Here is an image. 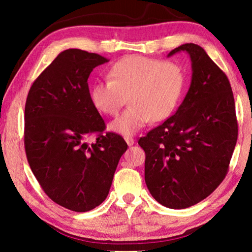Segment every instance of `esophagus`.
Returning <instances> with one entry per match:
<instances>
[{
  "mask_svg": "<svg viewBox=\"0 0 252 252\" xmlns=\"http://www.w3.org/2000/svg\"><path fill=\"white\" fill-rule=\"evenodd\" d=\"M125 140H126V142L127 143V146H133V144H134V139L132 138V136H126Z\"/></svg>",
  "mask_w": 252,
  "mask_h": 252,
  "instance_id": "34e87169",
  "label": "esophagus"
}]
</instances>
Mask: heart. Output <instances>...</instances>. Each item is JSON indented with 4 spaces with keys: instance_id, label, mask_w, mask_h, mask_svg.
Wrapping results in <instances>:
<instances>
[{
    "instance_id": "heart-1",
    "label": "heart",
    "mask_w": 252,
    "mask_h": 252,
    "mask_svg": "<svg viewBox=\"0 0 252 252\" xmlns=\"http://www.w3.org/2000/svg\"><path fill=\"white\" fill-rule=\"evenodd\" d=\"M108 80L92 85L90 99L94 108L113 117L126 103L125 112L109 125L122 135H132L151 121L169 118L180 101L186 84L183 67L174 61L130 55L114 63Z\"/></svg>"
}]
</instances>
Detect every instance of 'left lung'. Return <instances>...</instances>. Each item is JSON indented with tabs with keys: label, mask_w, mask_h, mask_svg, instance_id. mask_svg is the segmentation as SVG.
<instances>
[{
	"label": "left lung",
	"mask_w": 252,
	"mask_h": 252,
	"mask_svg": "<svg viewBox=\"0 0 252 252\" xmlns=\"http://www.w3.org/2000/svg\"><path fill=\"white\" fill-rule=\"evenodd\" d=\"M192 79L177 112L139 139L146 152L144 179L158 202L185 209L202 201L227 176L237 143L231 85L201 46L186 43Z\"/></svg>",
	"instance_id": "left-lung-1"
}]
</instances>
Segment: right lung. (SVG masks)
Here are the masks:
<instances>
[{"label":"right lung","instance_id":"add662e5","mask_svg":"<svg viewBox=\"0 0 252 252\" xmlns=\"http://www.w3.org/2000/svg\"><path fill=\"white\" fill-rule=\"evenodd\" d=\"M109 60L69 49L34 81L24 111V147L32 172L46 195L75 212L90 211L108 197L119 160L127 149L105 130L90 99L88 79ZM96 133L97 142H85Z\"/></svg>","mask_w":252,"mask_h":252}]
</instances>
